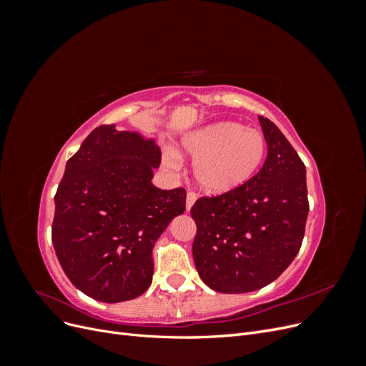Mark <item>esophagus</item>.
Instances as JSON below:
<instances>
[{
	"mask_svg": "<svg viewBox=\"0 0 366 366\" xmlns=\"http://www.w3.org/2000/svg\"><path fill=\"white\" fill-rule=\"evenodd\" d=\"M195 202H197V194L192 192V191L187 192V194H186V209L191 210V207L194 206Z\"/></svg>",
	"mask_w": 366,
	"mask_h": 366,
	"instance_id": "obj_1",
	"label": "esophagus"
}]
</instances>
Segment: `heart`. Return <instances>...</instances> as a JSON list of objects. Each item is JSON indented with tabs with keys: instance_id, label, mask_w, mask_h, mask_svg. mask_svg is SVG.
<instances>
[{
	"instance_id": "heart-1",
	"label": "heart",
	"mask_w": 366,
	"mask_h": 366,
	"mask_svg": "<svg viewBox=\"0 0 366 366\" xmlns=\"http://www.w3.org/2000/svg\"><path fill=\"white\" fill-rule=\"evenodd\" d=\"M182 145L194 159L195 183L210 195L239 189L258 174L267 156V140L262 132L238 122H217L192 131ZM164 163L171 169L179 168L177 152L166 154Z\"/></svg>"
}]
</instances>
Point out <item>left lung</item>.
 I'll return each instance as SVG.
<instances>
[{"label":"left lung","mask_w":366,"mask_h":366,"mask_svg":"<svg viewBox=\"0 0 366 366\" xmlns=\"http://www.w3.org/2000/svg\"><path fill=\"white\" fill-rule=\"evenodd\" d=\"M267 159L239 189L198 198L194 262L219 293H249L273 282L301 249L308 197L305 164L273 122L258 117Z\"/></svg>","instance_id":"1"}]
</instances>
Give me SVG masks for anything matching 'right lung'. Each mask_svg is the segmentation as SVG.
I'll list each match as a JSON object with an SVG mask.
<instances>
[{
  "mask_svg": "<svg viewBox=\"0 0 366 366\" xmlns=\"http://www.w3.org/2000/svg\"><path fill=\"white\" fill-rule=\"evenodd\" d=\"M162 160L154 139L93 129L69 159L54 195L51 241L71 284L101 302H124L152 282V247L186 209V191L151 183Z\"/></svg>",
  "mask_w": 366,
  "mask_h": 366,
  "instance_id": "right-lung-1",
  "label": "right lung"
}]
</instances>
